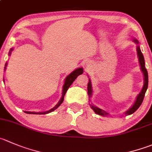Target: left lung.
Listing matches in <instances>:
<instances>
[{
    "label": "left lung",
    "mask_w": 152,
    "mask_h": 152,
    "mask_svg": "<svg viewBox=\"0 0 152 152\" xmlns=\"http://www.w3.org/2000/svg\"><path fill=\"white\" fill-rule=\"evenodd\" d=\"M133 42H134L135 44L137 45V56H138V61H139V64H140V70L142 71V74H143V86H142V90L140 92V94L137 96V98L135 102H134V104H132V107L129 109V110H126V112H124L125 115H131L133 113H134L139 107L140 106V104H142V101H143L144 96H145V94L147 91V88H148V72H147L146 68L145 67V60H144V57L143 55H142V52L140 50V48L139 46V42L136 39H133ZM88 78H89V76L88 75ZM88 96L91 97L92 96L93 94V88H92V84H91V80L90 79L88 80ZM90 106H91V108L94 110V111L95 112L96 114L100 116H107L109 115V113H107L106 111H104V110L102 109L99 108V107H96V105L93 104L92 103L90 104Z\"/></svg>",
    "instance_id": "1"
}]
</instances>
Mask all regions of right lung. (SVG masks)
I'll return each instance as SVG.
<instances>
[{
	"label": "right lung",
	"mask_w": 152,
	"mask_h": 152,
	"mask_svg": "<svg viewBox=\"0 0 152 152\" xmlns=\"http://www.w3.org/2000/svg\"><path fill=\"white\" fill-rule=\"evenodd\" d=\"M12 50H13V48H11L10 50V52H9V56L11 55L12 51ZM7 62L5 64V67H4V71H6V70H7ZM82 73H83V68H82V67H78V68H76V70H73V72H71V73H70L68 76H66L65 79H64V85H63L62 94H61V99H59L58 102L57 103V104H56V105L54 106L53 108L50 109L49 110H47V111H44V112L25 111V113H29V114H47V113H50V112H53V110H55L56 109L58 108V107L60 106V104L63 102V101H64V95H65L66 92H67V91L68 90V88H70V85H72V83L74 82L75 79H76V78L79 76V75L82 74Z\"/></svg>",
	"instance_id": "1"
}]
</instances>
